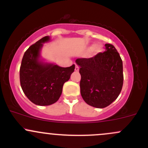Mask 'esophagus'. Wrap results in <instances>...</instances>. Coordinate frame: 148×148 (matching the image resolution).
I'll list each match as a JSON object with an SVG mask.
<instances>
[{"mask_svg":"<svg viewBox=\"0 0 148 148\" xmlns=\"http://www.w3.org/2000/svg\"><path fill=\"white\" fill-rule=\"evenodd\" d=\"M79 66L76 64V66H75V71H79Z\"/></svg>","mask_w":148,"mask_h":148,"instance_id":"esophagus-1","label":"esophagus"}]
</instances>
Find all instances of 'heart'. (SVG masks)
I'll return each mask as SVG.
<instances>
[{"label": "heart", "mask_w": 148, "mask_h": 148, "mask_svg": "<svg viewBox=\"0 0 148 148\" xmlns=\"http://www.w3.org/2000/svg\"><path fill=\"white\" fill-rule=\"evenodd\" d=\"M94 47L95 48L94 49ZM93 49L95 52H96V53H100V52H102V50H103V48H102V46H100V45H96L95 47L94 46V45H92V46H91L90 48H89V50H92Z\"/></svg>", "instance_id": "heart-1"}]
</instances>
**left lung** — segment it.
Returning a JSON list of instances; mask_svg holds the SVG:
<instances>
[{
    "label": "left lung",
    "instance_id": "1",
    "mask_svg": "<svg viewBox=\"0 0 148 148\" xmlns=\"http://www.w3.org/2000/svg\"><path fill=\"white\" fill-rule=\"evenodd\" d=\"M80 66V90L88 105L97 108L110 105L119 96L123 86V63L112 44H105V51L90 58H78Z\"/></svg>",
    "mask_w": 148,
    "mask_h": 148
}]
</instances>
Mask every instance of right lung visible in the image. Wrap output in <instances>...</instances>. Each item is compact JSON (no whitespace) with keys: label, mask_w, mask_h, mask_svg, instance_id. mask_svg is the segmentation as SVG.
<instances>
[{"label":"right lung","mask_w":148,"mask_h":148,"mask_svg":"<svg viewBox=\"0 0 148 148\" xmlns=\"http://www.w3.org/2000/svg\"><path fill=\"white\" fill-rule=\"evenodd\" d=\"M49 40V36H45L31 45L24 53L19 69L20 84L24 93L30 101L40 106L58 101L63 85L75 69L74 64L61 67L39 61L40 48L43 43Z\"/></svg>","instance_id":"1"}]
</instances>
